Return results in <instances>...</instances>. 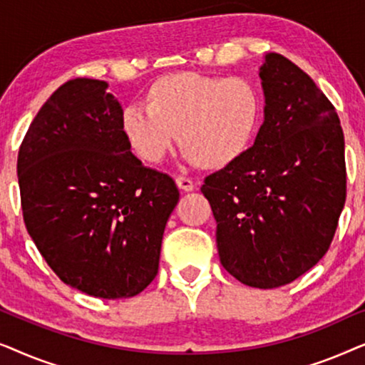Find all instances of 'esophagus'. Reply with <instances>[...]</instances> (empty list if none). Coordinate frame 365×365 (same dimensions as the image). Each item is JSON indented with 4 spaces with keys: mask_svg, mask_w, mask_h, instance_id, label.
Returning <instances> with one entry per match:
<instances>
[{
    "mask_svg": "<svg viewBox=\"0 0 365 365\" xmlns=\"http://www.w3.org/2000/svg\"><path fill=\"white\" fill-rule=\"evenodd\" d=\"M176 184H178V187L181 189V191H184V192H189V191H192V189H194V182L189 178H186V176L176 178Z\"/></svg>",
    "mask_w": 365,
    "mask_h": 365,
    "instance_id": "34e87169",
    "label": "esophagus"
}]
</instances>
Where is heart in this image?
<instances>
[{
  "label": "heart",
  "instance_id": "heart-1",
  "mask_svg": "<svg viewBox=\"0 0 365 365\" xmlns=\"http://www.w3.org/2000/svg\"><path fill=\"white\" fill-rule=\"evenodd\" d=\"M141 108H126L121 133L141 161L161 163L176 134L182 153L202 169L227 168L251 146L262 114L259 88L246 78L178 71L154 79Z\"/></svg>",
  "mask_w": 365,
  "mask_h": 365
}]
</instances>
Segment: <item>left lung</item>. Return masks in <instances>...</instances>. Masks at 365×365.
Returning <instances> with one entry per match:
<instances>
[{"label":"left lung","instance_id":"left-lung-1","mask_svg":"<svg viewBox=\"0 0 365 365\" xmlns=\"http://www.w3.org/2000/svg\"><path fill=\"white\" fill-rule=\"evenodd\" d=\"M264 123L254 146L204 179L222 267L251 287L296 281L321 261L347 191L336 108L311 76L267 53Z\"/></svg>","mask_w":365,"mask_h":365}]
</instances>
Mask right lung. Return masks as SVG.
I'll return each mask as SVG.
<instances>
[{
  "label": "right lung",
  "instance_id": "right-lung-1",
  "mask_svg": "<svg viewBox=\"0 0 365 365\" xmlns=\"http://www.w3.org/2000/svg\"><path fill=\"white\" fill-rule=\"evenodd\" d=\"M106 88L76 78L51 94L19 146L18 182L24 226L54 274L88 296L126 299L156 277L179 191L131 153Z\"/></svg>",
  "mask_w": 365,
  "mask_h": 365
}]
</instances>
